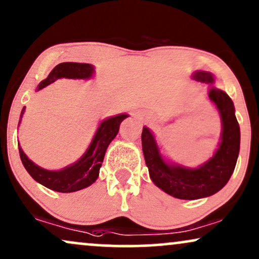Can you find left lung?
Here are the masks:
<instances>
[{
  "instance_id": "1",
  "label": "left lung",
  "mask_w": 259,
  "mask_h": 259,
  "mask_svg": "<svg viewBox=\"0 0 259 259\" xmlns=\"http://www.w3.org/2000/svg\"><path fill=\"white\" fill-rule=\"evenodd\" d=\"M192 77L199 82H214V76L209 71H195ZM208 97L221 117V141L214 155L197 168L166 161L152 132L147 126L142 130V149L150 179L176 198L198 199L217 194L227 184L235 168L240 149V127L235 118L233 101L227 93L214 86L209 88Z\"/></svg>"
}]
</instances>
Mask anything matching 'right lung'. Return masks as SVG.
Returning <instances> with one entry per match:
<instances>
[{"instance_id": "add662e5", "label": "right lung", "mask_w": 259, "mask_h": 259, "mask_svg": "<svg viewBox=\"0 0 259 259\" xmlns=\"http://www.w3.org/2000/svg\"><path fill=\"white\" fill-rule=\"evenodd\" d=\"M93 73L94 67L92 64L64 62V63L56 65L51 70L49 76L38 84L37 91L49 86L50 83L57 81L58 78L65 77L87 80V78L93 76ZM24 112L25 107L21 111L20 122ZM126 117V113H122L118 114V116L104 119L100 123V125L98 126L96 135L92 140L86 153L73 165L67 166V167L60 169V171H49V169L39 167L38 165H35L33 161H31L27 158V155L19 145V153H20L22 165L35 182L44 185L45 188L54 190V191L74 192L87 188V186L92 185L97 181L107 147H109L111 141L118 134L120 123ZM20 122H19V124H20Z\"/></svg>"}]
</instances>
